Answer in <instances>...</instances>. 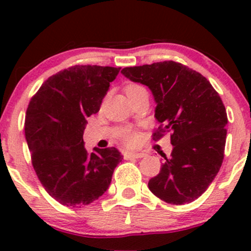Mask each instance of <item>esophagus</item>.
<instances>
[{
    "label": "esophagus",
    "instance_id": "obj_1",
    "mask_svg": "<svg viewBox=\"0 0 251 251\" xmlns=\"http://www.w3.org/2000/svg\"><path fill=\"white\" fill-rule=\"evenodd\" d=\"M146 153L144 152H126L125 159H138V158L145 157Z\"/></svg>",
    "mask_w": 251,
    "mask_h": 251
}]
</instances>
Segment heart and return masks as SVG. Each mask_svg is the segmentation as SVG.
<instances>
[{
	"label": "heart",
	"instance_id": "1",
	"mask_svg": "<svg viewBox=\"0 0 251 251\" xmlns=\"http://www.w3.org/2000/svg\"><path fill=\"white\" fill-rule=\"evenodd\" d=\"M139 89H143V87H140V86H138V85H128V86H126L125 92H126V94L128 96V94L139 91ZM125 142L127 144H133L135 142V137L133 134H126Z\"/></svg>",
	"mask_w": 251,
	"mask_h": 251
}]
</instances>
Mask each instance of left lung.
Returning a JSON list of instances; mask_svg holds the SVG:
<instances>
[{"instance_id": "left-lung-1", "label": "left lung", "mask_w": 251, "mask_h": 251, "mask_svg": "<svg viewBox=\"0 0 251 251\" xmlns=\"http://www.w3.org/2000/svg\"><path fill=\"white\" fill-rule=\"evenodd\" d=\"M122 73L152 92L160 124L153 138L172 132L171 157L149 189L166 203H191L209 188L223 162L227 117L221 97L206 77L175 61L126 67Z\"/></svg>"}]
</instances>
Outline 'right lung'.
<instances>
[{
    "label": "right lung",
    "instance_id": "1",
    "mask_svg": "<svg viewBox=\"0 0 251 251\" xmlns=\"http://www.w3.org/2000/svg\"><path fill=\"white\" fill-rule=\"evenodd\" d=\"M119 68L74 66L48 77L31 98L25 133L37 177L54 200L72 208L88 205L107 191L123 160L116 148L88 153L87 120L99 112Z\"/></svg>",
    "mask_w": 251,
    "mask_h": 251
}]
</instances>
